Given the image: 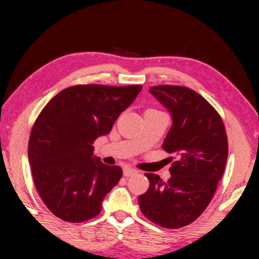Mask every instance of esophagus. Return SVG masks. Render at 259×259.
I'll return each mask as SVG.
<instances>
[{
  "mask_svg": "<svg viewBox=\"0 0 259 259\" xmlns=\"http://www.w3.org/2000/svg\"><path fill=\"white\" fill-rule=\"evenodd\" d=\"M138 171L133 168H124V177H133L135 176Z\"/></svg>",
  "mask_w": 259,
  "mask_h": 259,
  "instance_id": "obj_1",
  "label": "esophagus"
}]
</instances>
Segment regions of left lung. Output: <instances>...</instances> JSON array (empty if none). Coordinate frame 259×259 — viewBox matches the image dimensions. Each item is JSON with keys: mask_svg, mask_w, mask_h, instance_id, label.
Segmentation results:
<instances>
[{"mask_svg": "<svg viewBox=\"0 0 259 259\" xmlns=\"http://www.w3.org/2000/svg\"><path fill=\"white\" fill-rule=\"evenodd\" d=\"M149 91L171 114L173 125L163 149L173 154L176 161L169 168L168 182L145 174L150 184L138 202L153 223L168 229L182 228L205 210L223 177L228 158L226 127L215 109L192 89L159 85Z\"/></svg>", "mask_w": 259, "mask_h": 259, "instance_id": "obj_1", "label": "left lung"}]
</instances>
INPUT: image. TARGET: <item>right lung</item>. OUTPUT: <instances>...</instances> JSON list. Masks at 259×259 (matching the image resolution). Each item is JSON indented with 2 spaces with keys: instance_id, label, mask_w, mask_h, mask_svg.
<instances>
[{
  "instance_id": "1",
  "label": "right lung",
  "mask_w": 259,
  "mask_h": 259,
  "mask_svg": "<svg viewBox=\"0 0 259 259\" xmlns=\"http://www.w3.org/2000/svg\"><path fill=\"white\" fill-rule=\"evenodd\" d=\"M142 85H75L42 109L28 140V161L38 195L60 219L81 223L101 211L119 183L120 166L94 158V142L111 132Z\"/></svg>"
}]
</instances>
